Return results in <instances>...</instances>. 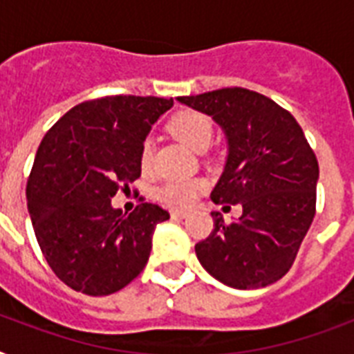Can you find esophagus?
<instances>
[{
    "label": "esophagus",
    "mask_w": 354,
    "mask_h": 354,
    "mask_svg": "<svg viewBox=\"0 0 354 354\" xmlns=\"http://www.w3.org/2000/svg\"><path fill=\"white\" fill-rule=\"evenodd\" d=\"M171 216L174 221H182V218L187 216V213H185V211H171Z\"/></svg>",
    "instance_id": "esophagus-1"
}]
</instances>
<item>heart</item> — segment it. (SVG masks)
Segmentation results:
<instances>
[{
  "label": "heart",
  "instance_id": "heart-1",
  "mask_svg": "<svg viewBox=\"0 0 354 354\" xmlns=\"http://www.w3.org/2000/svg\"><path fill=\"white\" fill-rule=\"evenodd\" d=\"M169 130L174 138L196 152L207 149L213 139V124L209 118L193 110H183L176 113L169 122ZM139 163L143 171H147L152 163V143L149 139L141 145ZM204 180H198V178H174V180H167L165 183H161L156 191V198L169 207L183 209L193 204L194 198L204 191Z\"/></svg>",
  "mask_w": 354,
  "mask_h": 354
}]
</instances>
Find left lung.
Wrapping results in <instances>:
<instances>
[{"label": "left lung", "mask_w": 354, "mask_h": 354, "mask_svg": "<svg viewBox=\"0 0 354 354\" xmlns=\"http://www.w3.org/2000/svg\"><path fill=\"white\" fill-rule=\"evenodd\" d=\"M178 101L224 130L226 165L211 200L242 205L232 224L211 213L215 230L194 246L200 264L239 290L272 285L290 270L316 213L319 167L301 127L277 102L244 88Z\"/></svg>", "instance_id": "obj_1"}]
</instances>
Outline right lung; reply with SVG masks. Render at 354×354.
<instances>
[{"label":"right lung","instance_id":"obj_1","mask_svg":"<svg viewBox=\"0 0 354 354\" xmlns=\"http://www.w3.org/2000/svg\"><path fill=\"white\" fill-rule=\"evenodd\" d=\"M172 104L136 95L80 102L41 139L27 207L44 257L73 290L108 296L143 272L156 224L169 213L145 202L127 216L112 198L141 176V145Z\"/></svg>","mask_w":354,"mask_h":354}]
</instances>
